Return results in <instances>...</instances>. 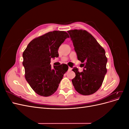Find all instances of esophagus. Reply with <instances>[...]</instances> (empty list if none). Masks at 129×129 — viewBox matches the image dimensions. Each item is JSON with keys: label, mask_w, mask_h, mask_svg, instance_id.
I'll list each match as a JSON object with an SVG mask.
<instances>
[{"label": "esophagus", "mask_w": 129, "mask_h": 129, "mask_svg": "<svg viewBox=\"0 0 129 129\" xmlns=\"http://www.w3.org/2000/svg\"><path fill=\"white\" fill-rule=\"evenodd\" d=\"M72 68H71V67H68V71H72Z\"/></svg>", "instance_id": "34e87169"}]
</instances>
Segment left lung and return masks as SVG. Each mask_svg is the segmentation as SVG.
Returning a JSON list of instances; mask_svg holds the SVG:
<instances>
[{
  "label": "left lung",
  "instance_id": "left-lung-1",
  "mask_svg": "<svg viewBox=\"0 0 129 129\" xmlns=\"http://www.w3.org/2000/svg\"><path fill=\"white\" fill-rule=\"evenodd\" d=\"M73 41L78 60L84 62L83 71L74 68L75 77L72 83L76 90L83 95L96 92L102 85L107 70L105 50L91 34L85 30L68 31Z\"/></svg>",
  "mask_w": 129,
  "mask_h": 129
}]
</instances>
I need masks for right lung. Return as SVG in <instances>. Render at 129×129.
Returning a JSON list of instances; mask_svg holds the SVG:
<instances>
[{"mask_svg":"<svg viewBox=\"0 0 129 129\" xmlns=\"http://www.w3.org/2000/svg\"><path fill=\"white\" fill-rule=\"evenodd\" d=\"M69 35L64 31L54 30L34 39L22 54L25 79L38 95L47 97L55 92L64 74L67 64L54 66L50 59L58 56V49Z\"/></svg>","mask_w":129,"mask_h":129,"instance_id":"1","label":"right lung"}]
</instances>
